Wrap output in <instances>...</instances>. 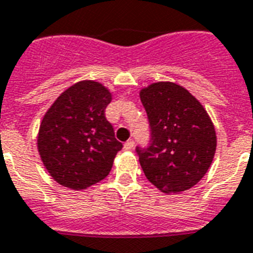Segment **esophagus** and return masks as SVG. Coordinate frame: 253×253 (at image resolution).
I'll return each mask as SVG.
<instances>
[{
	"label": "esophagus",
	"mask_w": 253,
	"mask_h": 253,
	"mask_svg": "<svg viewBox=\"0 0 253 253\" xmlns=\"http://www.w3.org/2000/svg\"><path fill=\"white\" fill-rule=\"evenodd\" d=\"M123 148H125V151H131V149L133 148V141L127 140L126 143H125V145H123Z\"/></svg>",
	"instance_id": "obj_1"
}]
</instances>
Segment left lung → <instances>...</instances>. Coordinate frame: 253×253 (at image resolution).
I'll return each instance as SVG.
<instances>
[{"mask_svg":"<svg viewBox=\"0 0 253 253\" xmlns=\"http://www.w3.org/2000/svg\"><path fill=\"white\" fill-rule=\"evenodd\" d=\"M151 143L136 148L147 179L165 194L194 187L208 171L217 147L213 122L199 100L179 84L159 82L140 91Z\"/></svg>","mask_w":253,"mask_h":253,"instance_id":"1","label":"left lung"}]
</instances>
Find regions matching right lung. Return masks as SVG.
Wrapping results in <instances>:
<instances>
[{
    "instance_id": "right-lung-1",
    "label": "right lung",
    "mask_w": 253,
    "mask_h": 253,
    "mask_svg": "<svg viewBox=\"0 0 253 253\" xmlns=\"http://www.w3.org/2000/svg\"><path fill=\"white\" fill-rule=\"evenodd\" d=\"M112 93L94 80L61 93L41 121L38 149L45 169L61 186L85 190L108 176L122 143L105 118Z\"/></svg>"
}]
</instances>
